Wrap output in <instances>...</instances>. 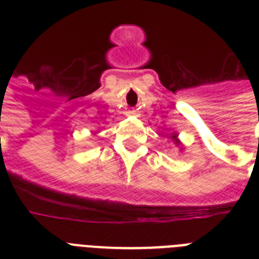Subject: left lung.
Here are the masks:
<instances>
[{"label": "left lung", "mask_w": 259, "mask_h": 259, "mask_svg": "<svg viewBox=\"0 0 259 259\" xmlns=\"http://www.w3.org/2000/svg\"><path fill=\"white\" fill-rule=\"evenodd\" d=\"M172 140L175 142H176V144H179V141H177V140H176V136H172Z\"/></svg>", "instance_id": "obj_1"}]
</instances>
